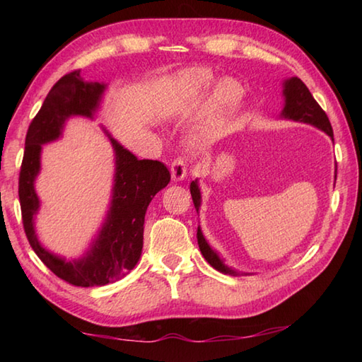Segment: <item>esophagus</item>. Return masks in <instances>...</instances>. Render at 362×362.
I'll use <instances>...</instances> for the list:
<instances>
[{"label":"esophagus","mask_w":362,"mask_h":362,"mask_svg":"<svg viewBox=\"0 0 362 362\" xmlns=\"http://www.w3.org/2000/svg\"><path fill=\"white\" fill-rule=\"evenodd\" d=\"M171 175L175 182L183 180L187 177V161L183 157H177L171 163Z\"/></svg>","instance_id":"obj_1"}]
</instances>
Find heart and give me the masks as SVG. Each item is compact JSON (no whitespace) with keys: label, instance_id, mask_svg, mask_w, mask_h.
Listing matches in <instances>:
<instances>
[{"label":"heart","instance_id":"1","mask_svg":"<svg viewBox=\"0 0 362 362\" xmlns=\"http://www.w3.org/2000/svg\"><path fill=\"white\" fill-rule=\"evenodd\" d=\"M214 82L213 74L209 70H188L179 74L175 83L179 90L185 96H197L204 93L205 90L211 87ZM241 96V88L232 79H224L216 91V104L218 105H230L236 103V99Z\"/></svg>","mask_w":362,"mask_h":362}]
</instances>
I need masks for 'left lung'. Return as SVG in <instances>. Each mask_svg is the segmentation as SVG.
I'll return each instance as SVG.
<instances>
[{"instance_id":"left-lung-1","label":"left lung","mask_w":362,"mask_h":362,"mask_svg":"<svg viewBox=\"0 0 362 362\" xmlns=\"http://www.w3.org/2000/svg\"><path fill=\"white\" fill-rule=\"evenodd\" d=\"M283 93H284V98H286V104H284V109H283L284 118L300 121V122H308V124L322 129L324 132H327L333 138V127H332V122H329L327 117V113L322 110V107L317 104L316 99L313 98L308 87H306L302 81L298 78L288 79L284 82ZM189 191H191V197H193L196 210H199V205H201V191L197 188V182H191ZM197 243L204 258L209 261L216 271L228 274V275H236L233 269H230L222 263V259L218 257V253L214 252L209 245V243L205 241L201 228H197Z\"/></svg>"}]
</instances>
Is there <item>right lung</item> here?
I'll list each match as a JSON object with an SVG mask.
<instances>
[{"label":"right lung","mask_w":362,"mask_h":362,"mask_svg":"<svg viewBox=\"0 0 362 362\" xmlns=\"http://www.w3.org/2000/svg\"><path fill=\"white\" fill-rule=\"evenodd\" d=\"M104 88V83L83 82L79 70L65 74L54 83L29 124L18 179L21 219L30 247L59 279L81 288L104 286L132 271L141 255L148 205L171 180V174L161 161L138 160L132 152L110 138L117 153V174L109 216L98 240L86 257L73 263L42 247L33 222L38 211L34 180L40 169L42 144L59 138L65 121L73 115L93 117Z\"/></svg>","instance_id":"1"}]
</instances>
